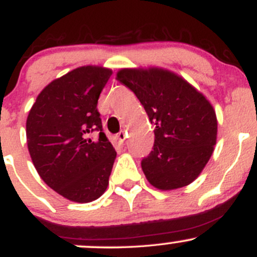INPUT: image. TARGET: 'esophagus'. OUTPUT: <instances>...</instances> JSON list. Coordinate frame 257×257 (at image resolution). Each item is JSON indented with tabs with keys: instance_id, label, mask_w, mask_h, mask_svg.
<instances>
[{
	"instance_id": "34e87169",
	"label": "esophagus",
	"mask_w": 257,
	"mask_h": 257,
	"mask_svg": "<svg viewBox=\"0 0 257 257\" xmlns=\"http://www.w3.org/2000/svg\"><path fill=\"white\" fill-rule=\"evenodd\" d=\"M117 139H118V141L119 143H124L125 141V139H126V133H124V132H119L118 134H117Z\"/></svg>"
}]
</instances>
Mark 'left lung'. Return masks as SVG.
<instances>
[{"instance_id": "8db88e82", "label": "left lung", "mask_w": 257, "mask_h": 257, "mask_svg": "<svg viewBox=\"0 0 257 257\" xmlns=\"http://www.w3.org/2000/svg\"><path fill=\"white\" fill-rule=\"evenodd\" d=\"M119 83L140 100L155 123V145L141 168L161 191L193 182L216 145L217 118L213 105L184 77L158 66L120 69Z\"/></svg>"}]
</instances>
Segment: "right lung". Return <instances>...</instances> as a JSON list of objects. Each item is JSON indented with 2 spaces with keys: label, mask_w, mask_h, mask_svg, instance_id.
Returning <instances> with one entry per match:
<instances>
[{
  "label": "right lung",
  "mask_w": 257,
  "mask_h": 257,
  "mask_svg": "<svg viewBox=\"0 0 257 257\" xmlns=\"http://www.w3.org/2000/svg\"><path fill=\"white\" fill-rule=\"evenodd\" d=\"M112 70L85 65L53 79L41 90L26 119V141L38 175L76 203L101 197L117 152L102 132L96 108ZM99 131L96 141L87 134Z\"/></svg>",
  "instance_id": "obj_1"
}]
</instances>
